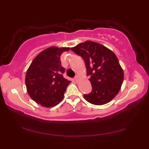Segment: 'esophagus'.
I'll use <instances>...</instances> for the list:
<instances>
[{"instance_id":"1","label":"esophagus","mask_w":149,"mask_h":149,"mask_svg":"<svg viewBox=\"0 0 149 149\" xmlns=\"http://www.w3.org/2000/svg\"><path fill=\"white\" fill-rule=\"evenodd\" d=\"M74 79H75V81L77 82L78 81H79V76H77H77H75V78H74Z\"/></svg>"}]
</instances>
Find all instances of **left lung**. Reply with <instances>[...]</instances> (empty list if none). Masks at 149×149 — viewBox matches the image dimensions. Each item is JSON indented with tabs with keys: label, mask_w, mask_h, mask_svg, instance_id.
I'll list each match as a JSON object with an SVG mask.
<instances>
[{
	"label": "left lung",
	"mask_w": 149,
	"mask_h": 149,
	"mask_svg": "<svg viewBox=\"0 0 149 149\" xmlns=\"http://www.w3.org/2000/svg\"><path fill=\"white\" fill-rule=\"evenodd\" d=\"M71 50L84 58L92 91L85 99L95 105L111 101L122 87L124 74L118 59L112 50L98 42L87 41Z\"/></svg>",
	"instance_id": "1"
}]
</instances>
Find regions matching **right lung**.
I'll list each match as a JSON object with an SVG mask.
<instances>
[{
    "label": "right lung",
    "instance_id": "obj_1",
    "mask_svg": "<svg viewBox=\"0 0 149 149\" xmlns=\"http://www.w3.org/2000/svg\"><path fill=\"white\" fill-rule=\"evenodd\" d=\"M69 47H50L42 50L33 60L26 75L28 95L42 107L57 105L64 99L70 81L63 77L65 68L61 65L60 56Z\"/></svg>",
    "mask_w": 149,
    "mask_h": 149
}]
</instances>
